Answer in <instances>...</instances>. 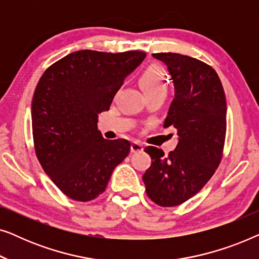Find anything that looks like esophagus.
<instances>
[{
	"label": "esophagus",
	"mask_w": 259,
	"mask_h": 259,
	"mask_svg": "<svg viewBox=\"0 0 259 259\" xmlns=\"http://www.w3.org/2000/svg\"><path fill=\"white\" fill-rule=\"evenodd\" d=\"M131 151H132L133 153L143 151V145H141L139 141H132V144H131Z\"/></svg>",
	"instance_id": "esophagus-1"
}]
</instances>
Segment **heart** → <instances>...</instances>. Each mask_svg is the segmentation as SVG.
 I'll use <instances>...</instances> for the list:
<instances>
[{
	"label": "heart",
	"instance_id": "1",
	"mask_svg": "<svg viewBox=\"0 0 259 259\" xmlns=\"http://www.w3.org/2000/svg\"><path fill=\"white\" fill-rule=\"evenodd\" d=\"M140 83L146 95L167 91V77L160 67L151 66L141 74Z\"/></svg>",
	"mask_w": 259,
	"mask_h": 259
}]
</instances>
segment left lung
<instances>
[{
    "label": "left lung",
    "mask_w": 259,
    "mask_h": 259,
    "mask_svg": "<svg viewBox=\"0 0 259 259\" xmlns=\"http://www.w3.org/2000/svg\"><path fill=\"white\" fill-rule=\"evenodd\" d=\"M175 86L164 127L178 131L175 151L148 146L152 164L143 180L147 196L164 207L177 206L203 189L218 167L226 133V100L215 70L177 53H155Z\"/></svg>",
    "instance_id": "8db88e82"
}]
</instances>
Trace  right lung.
Wrapping results in <instances>:
<instances>
[{
    "label": "right lung",
    "mask_w": 259,
    "mask_h": 259,
    "mask_svg": "<svg viewBox=\"0 0 259 259\" xmlns=\"http://www.w3.org/2000/svg\"><path fill=\"white\" fill-rule=\"evenodd\" d=\"M145 56L139 51L84 49L59 60L38 81L31 102L35 152L53 183L72 199L97 198L128 155V141L102 137L98 114L108 111Z\"/></svg>",
    "instance_id": "right-lung-1"
}]
</instances>
